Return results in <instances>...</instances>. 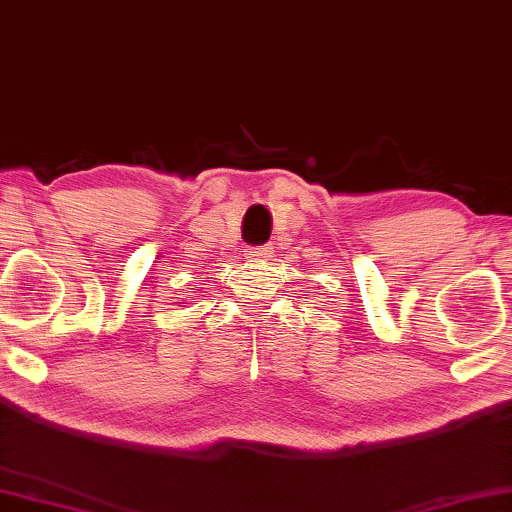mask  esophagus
<instances>
[{
	"label": "esophagus",
	"instance_id": "obj_1",
	"mask_svg": "<svg viewBox=\"0 0 512 512\" xmlns=\"http://www.w3.org/2000/svg\"><path fill=\"white\" fill-rule=\"evenodd\" d=\"M274 251V247L272 244H263V247H254L249 251V256L251 258H256V261H263V258H268L270 254Z\"/></svg>",
	"mask_w": 512,
	"mask_h": 512
}]
</instances>
